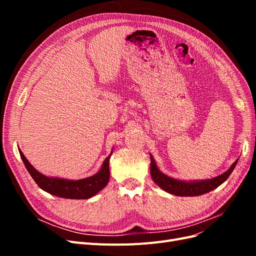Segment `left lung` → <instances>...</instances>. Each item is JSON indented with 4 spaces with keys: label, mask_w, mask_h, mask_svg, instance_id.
I'll return each instance as SVG.
<instances>
[{
    "label": "left lung",
    "mask_w": 256,
    "mask_h": 256,
    "mask_svg": "<svg viewBox=\"0 0 256 256\" xmlns=\"http://www.w3.org/2000/svg\"><path fill=\"white\" fill-rule=\"evenodd\" d=\"M237 161L238 159L230 166L226 172L216 177L210 178V180H180L162 173L158 168L156 161H154V157L150 154V175L152 180L156 182L157 186H159L166 192L171 193V194L178 196H198L205 194L207 192H210L226 182L235 168Z\"/></svg>",
    "instance_id": "obj_1"
}]
</instances>
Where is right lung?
<instances>
[{"label":"right lung","instance_id":"add662e5","mask_svg":"<svg viewBox=\"0 0 256 256\" xmlns=\"http://www.w3.org/2000/svg\"><path fill=\"white\" fill-rule=\"evenodd\" d=\"M19 152L23 164H24L30 175L32 176L35 182L40 186V188L46 192L50 193V194L58 198L72 200L90 198L96 196L99 191H102L110 180L109 161L113 150L109 156L104 159L102 168H100V170L95 175L78 180L46 176L40 172H38L37 170L30 164L24 154L20 150V148Z\"/></svg>","mask_w":256,"mask_h":256}]
</instances>
